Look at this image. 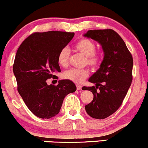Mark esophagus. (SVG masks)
Listing matches in <instances>:
<instances>
[{
  "mask_svg": "<svg viewBox=\"0 0 148 148\" xmlns=\"http://www.w3.org/2000/svg\"><path fill=\"white\" fill-rule=\"evenodd\" d=\"M76 89H77L78 90H80L82 89V86H80V85H76Z\"/></svg>",
  "mask_w": 148,
  "mask_h": 148,
  "instance_id": "obj_1",
  "label": "esophagus"
}]
</instances>
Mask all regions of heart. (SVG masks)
Listing matches in <instances>:
<instances>
[{"mask_svg":"<svg viewBox=\"0 0 148 148\" xmlns=\"http://www.w3.org/2000/svg\"><path fill=\"white\" fill-rule=\"evenodd\" d=\"M74 51L79 53L85 56L84 64H87L91 68H96L100 63L101 56L99 52L96 51V45L91 40L87 38H81L75 44L74 47ZM69 49L64 47L59 52L58 56V62L60 66L66 67L69 65ZM89 75L87 69H70L65 71L63 74V77L65 79L69 80L75 84H81L86 80Z\"/></svg>","mask_w":148,"mask_h":148,"instance_id":"obj_1","label":"heart"}]
</instances>
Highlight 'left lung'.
<instances>
[{
  "instance_id": "1",
  "label": "left lung",
  "mask_w": 148,
  "mask_h": 148,
  "mask_svg": "<svg viewBox=\"0 0 148 148\" xmlns=\"http://www.w3.org/2000/svg\"><path fill=\"white\" fill-rule=\"evenodd\" d=\"M84 36L97 42L103 51L99 69L88 80L95 86L82 88L94 95L85 106L86 112L92 118L101 120L121 106L132 84L133 58L122 37L113 30H88Z\"/></svg>"
}]
</instances>
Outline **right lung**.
<instances>
[{
	"label": "right lung",
	"instance_id": "add662e5",
	"mask_svg": "<svg viewBox=\"0 0 148 148\" xmlns=\"http://www.w3.org/2000/svg\"><path fill=\"white\" fill-rule=\"evenodd\" d=\"M74 36V33L48 31L35 33L21 43L15 56L13 72L17 90L25 105L37 117L51 118L58 114L64 98L76 90L69 80H60L57 86L48 85L60 72L58 56Z\"/></svg>",
	"mask_w": 148,
	"mask_h": 148
}]
</instances>
